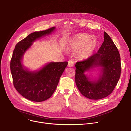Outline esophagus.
Wrapping results in <instances>:
<instances>
[{
    "instance_id": "1",
    "label": "esophagus",
    "mask_w": 131,
    "mask_h": 131,
    "mask_svg": "<svg viewBox=\"0 0 131 131\" xmlns=\"http://www.w3.org/2000/svg\"><path fill=\"white\" fill-rule=\"evenodd\" d=\"M74 66V62L72 60H70L68 61V66L70 67H72Z\"/></svg>"
}]
</instances>
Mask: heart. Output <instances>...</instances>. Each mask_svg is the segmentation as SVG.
<instances>
[{"mask_svg": "<svg viewBox=\"0 0 131 131\" xmlns=\"http://www.w3.org/2000/svg\"><path fill=\"white\" fill-rule=\"evenodd\" d=\"M97 45V40L94 37L85 34H79L72 39L70 46L73 50L80 49L79 54L81 57L86 58L92 54Z\"/></svg>", "mask_w": 131, "mask_h": 131, "instance_id": "heart-1", "label": "heart"}]
</instances>
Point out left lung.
Segmentation results:
<instances>
[{"instance_id":"8db88e82","label":"left lung","mask_w":131,"mask_h":131,"mask_svg":"<svg viewBox=\"0 0 131 131\" xmlns=\"http://www.w3.org/2000/svg\"><path fill=\"white\" fill-rule=\"evenodd\" d=\"M96 67H102L98 79L91 81L84 73ZM75 81L81 93L91 100H99L112 92L121 71L118 49L108 35L104 32V41L95 53L75 64Z\"/></svg>"}]
</instances>
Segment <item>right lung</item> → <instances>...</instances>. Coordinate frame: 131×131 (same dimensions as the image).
Wrapping results in <instances>:
<instances>
[{
	"mask_svg": "<svg viewBox=\"0 0 131 131\" xmlns=\"http://www.w3.org/2000/svg\"><path fill=\"white\" fill-rule=\"evenodd\" d=\"M55 27L29 35L15 46L10 61V70L14 87L26 99L42 102L52 96L68 62H50L38 71H30L24 68L22 59L24 53L38 39L49 35Z\"/></svg>",
	"mask_w": 131,
	"mask_h": 131,
	"instance_id": "obj_1",
	"label": "right lung"
}]
</instances>
